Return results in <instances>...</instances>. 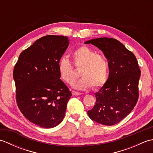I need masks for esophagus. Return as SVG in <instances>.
<instances>
[{
	"instance_id": "34e87169",
	"label": "esophagus",
	"mask_w": 153,
	"mask_h": 153,
	"mask_svg": "<svg viewBox=\"0 0 153 153\" xmlns=\"http://www.w3.org/2000/svg\"><path fill=\"white\" fill-rule=\"evenodd\" d=\"M72 95H75V96H78V95H82V93H79V92L74 91H72Z\"/></svg>"
}]
</instances>
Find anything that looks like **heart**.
<instances>
[{
  "mask_svg": "<svg viewBox=\"0 0 153 153\" xmlns=\"http://www.w3.org/2000/svg\"><path fill=\"white\" fill-rule=\"evenodd\" d=\"M74 64L81 68L80 76L82 77L74 85L79 90H86L93 86L94 89L101 87L107 80L108 74V62L102 54L88 47L82 46L72 53ZM62 78L67 83L71 85L77 78L72 65L66 58H62L58 65Z\"/></svg>",
  "mask_w": 153,
  "mask_h": 153,
  "instance_id": "b5f03b06",
  "label": "heart"
}]
</instances>
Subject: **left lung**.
<instances>
[{
	"label": "left lung",
	"instance_id": "obj_1",
	"mask_svg": "<svg viewBox=\"0 0 153 153\" xmlns=\"http://www.w3.org/2000/svg\"><path fill=\"white\" fill-rule=\"evenodd\" d=\"M85 44H92L101 50L109 68L108 79L95 93V105L87 114L94 122L114 125L128 116L137 102L141 70L137 58L115 39H93Z\"/></svg>",
	"mask_w": 153,
	"mask_h": 153
}]
</instances>
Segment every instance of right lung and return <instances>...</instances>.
I'll return each mask as SVG.
<instances>
[{
	"label": "right lung",
	"mask_w": 153,
	"mask_h": 153,
	"mask_svg": "<svg viewBox=\"0 0 153 153\" xmlns=\"http://www.w3.org/2000/svg\"><path fill=\"white\" fill-rule=\"evenodd\" d=\"M69 41L62 35L39 39L22 52L14 66L18 108L29 121L42 128H54L62 121L71 96L58 69Z\"/></svg>",
	"instance_id": "obj_1"
}]
</instances>
